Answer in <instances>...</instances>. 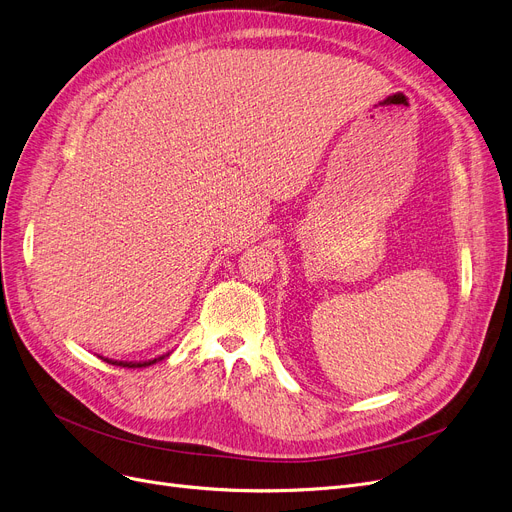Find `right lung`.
<instances>
[{"label": "right lung", "instance_id": "1", "mask_svg": "<svg viewBox=\"0 0 512 512\" xmlns=\"http://www.w3.org/2000/svg\"><path fill=\"white\" fill-rule=\"evenodd\" d=\"M170 355V353H168ZM168 355H161V357H157V359H149V361H112V359H103V361H107V363H112V365H120V367H147V365H153V363H157V361H161V359H166Z\"/></svg>", "mask_w": 512, "mask_h": 512}]
</instances>
